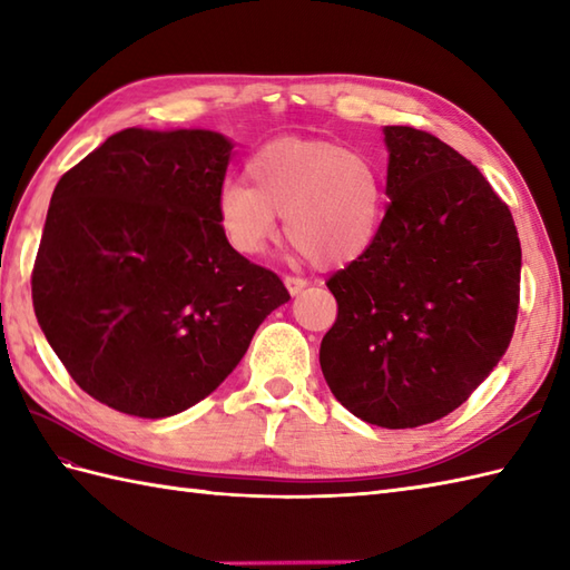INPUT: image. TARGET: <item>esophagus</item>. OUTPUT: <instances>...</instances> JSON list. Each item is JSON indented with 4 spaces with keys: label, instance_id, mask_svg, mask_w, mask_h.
I'll list each match as a JSON object with an SVG mask.
<instances>
[{
    "label": "esophagus",
    "instance_id": "1",
    "mask_svg": "<svg viewBox=\"0 0 570 570\" xmlns=\"http://www.w3.org/2000/svg\"><path fill=\"white\" fill-rule=\"evenodd\" d=\"M285 287H287L289 295H299L302 289L307 287V281H305V277H299V275H285Z\"/></svg>",
    "mask_w": 570,
    "mask_h": 570
}]
</instances>
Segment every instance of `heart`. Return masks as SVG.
<instances>
[{
  "label": "heart",
  "mask_w": 570,
  "mask_h": 570,
  "mask_svg": "<svg viewBox=\"0 0 570 570\" xmlns=\"http://www.w3.org/2000/svg\"><path fill=\"white\" fill-rule=\"evenodd\" d=\"M246 180H226L217 219L229 246L261 256L277 236L320 265L361 258L381 232L385 180L377 163L322 138H277L246 163Z\"/></svg>",
  "instance_id": "b5f03b06"
}]
</instances>
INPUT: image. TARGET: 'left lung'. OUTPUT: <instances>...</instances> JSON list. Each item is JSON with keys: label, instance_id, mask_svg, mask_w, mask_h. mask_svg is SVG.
<instances>
[{"label": "left lung", "instance_id": "8db88e82", "mask_svg": "<svg viewBox=\"0 0 570 570\" xmlns=\"http://www.w3.org/2000/svg\"><path fill=\"white\" fill-rule=\"evenodd\" d=\"M383 134L390 205L371 248L328 277L338 312L320 363L351 414L412 429L461 407L504 356L522 248L471 160L412 126Z\"/></svg>", "mask_w": 570, "mask_h": 570}]
</instances>
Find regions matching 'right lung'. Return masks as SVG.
Instances as JSON below:
<instances>
[{"instance_id":"obj_1","label":"right lung","mask_w":570,"mask_h":570,"mask_svg":"<svg viewBox=\"0 0 570 570\" xmlns=\"http://www.w3.org/2000/svg\"><path fill=\"white\" fill-rule=\"evenodd\" d=\"M232 148L205 129H124L53 189L33 312L72 381L111 410L160 420L193 407L289 299L222 234Z\"/></svg>"}]
</instances>
